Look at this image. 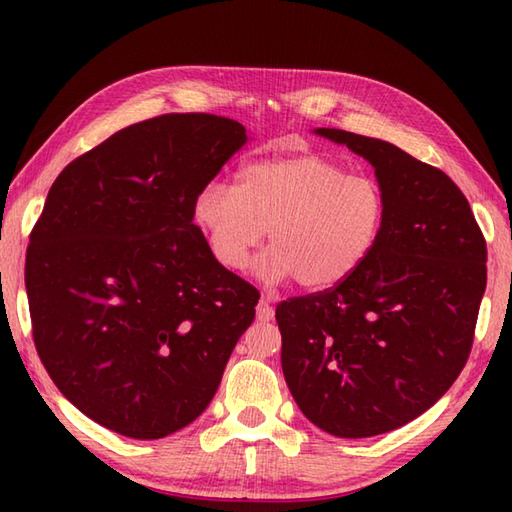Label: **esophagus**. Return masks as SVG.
Masks as SVG:
<instances>
[{"mask_svg": "<svg viewBox=\"0 0 512 512\" xmlns=\"http://www.w3.org/2000/svg\"><path fill=\"white\" fill-rule=\"evenodd\" d=\"M273 317H275L273 303H270L268 297H262V301L257 303V319L266 323V321H273Z\"/></svg>", "mask_w": 512, "mask_h": 512, "instance_id": "obj_1", "label": "esophagus"}]
</instances>
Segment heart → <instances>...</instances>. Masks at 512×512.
<instances>
[{"instance_id":"heart-1","label":"heart","mask_w":512,"mask_h":512,"mask_svg":"<svg viewBox=\"0 0 512 512\" xmlns=\"http://www.w3.org/2000/svg\"><path fill=\"white\" fill-rule=\"evenodd\" d=\"M193 222L226 270H242L268 228L257 259L264 284L297 279L328 290L350 279L376 250L387 222L385 191L321 154L257 160L237 173V187L211 180L195 193Z\"/></svg>"}]
</instances>
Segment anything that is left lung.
<instances>
[{
	"label": "left lung",
	"mask_w": 512,
	"mask_h": 512,
	"mask_svg": "<svg viewBox=\"0 0 512 512\" xmlns=\"http://www.w3.org/2000/svg\"><path fill=\"white\" fill-rule=\"evenodd\" d=\"M314 134L374 167L387 222L350 279L279 303L281 369L319 429L380 436L436 405L460 376L486 290V242L444 171L380 138Z\"/></svg>",
	"instance_id": "1"
}]
</instances>
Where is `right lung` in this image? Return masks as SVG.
<instances>
[{"label":"right lung","instance_id":"1","mask_svg":"<svg viewBox=\"0 0 512 512\" xmlns=\"http://www.w3.org/2000/svg\"><path fill=\"white\" fill-rule=\"evenodd\" d=\"M244 125L165 114L65 167L26 253L32 336L54 385L121 436L158 440L209 407L259 292L215 262L193 200Z\"/></svg>","mask_w":512,"mask_h":512}]
</instances>
